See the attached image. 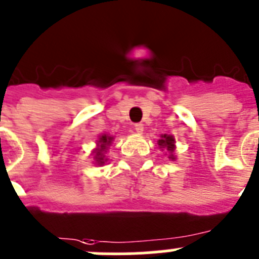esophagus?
Listing matches in <instances>:
<instances>
[{"instance_id": "1", "label": "esophagus", "mask_w": 259, "mask_h": 259, "mask_svg": "<svg viewBox=\"0 0 259 259\" xmlns=\"http://www.w3.org/2000/svg\"><path fill=\"white\" fill-rule=\"evenodd\" d=\"M143 129H144L143 124H141V122H139V124L134 125V130L138 133V134H142V133H143Z\"/></svg>"}]
</instances>
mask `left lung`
Wrapping results in <instances>:
<instances>
[{
  "label": "left lung",
  "mask_w": 259,
  "mask_h": 259,
  "mask_svg": "<svg viewBox=\"0 0 259 259\" xmlns=\"http://www.w3.org/2000/svg\"><path fill=\"white\" fill-rule=\"evenodd\" d=\"M158 146L159 148H166L168 151V153H170V156H168V158L170 159H175V156H174V151H175V139H174L172 135H167V134H163L162 137H161V139H159L158 142Z\"/></svg>",
  "instance_id": "left-lung-1"
}]
</instances>
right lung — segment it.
<instances>
[{"instance_id": "1", "label": "right lung", "mask_w": 259, "mask_h": 259, "mask_svg": "<svg viewBox=\"0 0 259 259\" xmlns=\"http://www.w3.org/2000/svg\"><path fill=\"white\" fill-rule=\"evenodd\" d=\"M113 137H110L107 134L101 135L100 139H98V143H97V148L94 149V161H96V165L102 166L103 163L107 161V158H105V152L107 151L108 147L112 144Z\"/></svg>"}]
</instances>
